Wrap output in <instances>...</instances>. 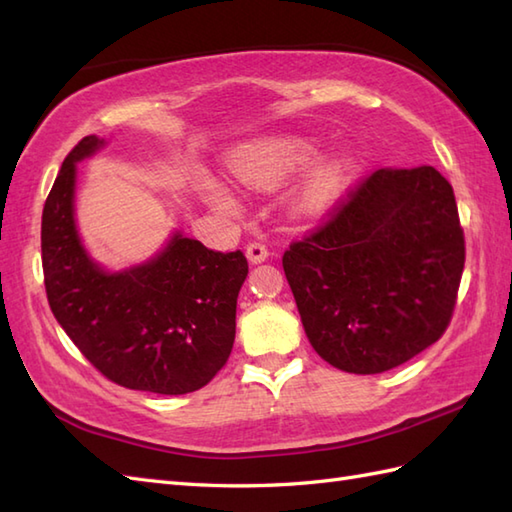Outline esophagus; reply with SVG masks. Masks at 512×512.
Listing matches in <instances>:
<instances>
[{"mask_svg": "<svg viewBox=\"0 0 512 512\" xmlns=\"http://www.w3.org/2000/svg\"><path fill=\"white\" fill-rule=\"evenodd\" d=\"M246 257H248L250 264H262L268 259V248L264 244H259V242L248 244L246 246Z\"/></svg>", "mask_w": 512, "mask_h": 512, "instance_id": "34e87169", "label": "esophagus"}]
</instances>
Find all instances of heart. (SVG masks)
I'll use <instances>...</instances> for the list:
<instances>
[{
    "instance_id": "1",
    "label": "heart",
    "mask_w": 512,
    "mask_h": 512,
    "mask_svg": "<svg viewBox=\"0 0 512 512\" xmlns=\"http://www.w3.org/2000/svg\"><path fill=\"white\" fill-rule=\"evenodd\" d=\"M319 156V145L306 136H270L237 147L228 156L226 165L231 176L246 189L273 191L284 187L288 180L306 171ZM352 165L345 156H330L319 160L306 178L301 180L290 198L292 211L301 217L323 215L341 198ZM204 198L220 211H233L231 193L220 182L204 184Z\"/></svg>"
}]
</instances>
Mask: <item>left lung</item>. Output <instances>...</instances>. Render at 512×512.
Segmentation results:
<instances>
[{"instance_id":"left-lung-1","label":"left lung","mask_w":512,"mask_h":512,"mask_svg":"<svg viewBox=\"0 0 512 512\" xmlns=\"http://www.w3.org/2000/svg\"><path fill=\"white\" fill-rule=\"evenodd\" d=\"M462 270L458 204L429 165L374 171L332 220L284 253L310 345L350 374L387 372L436 343Z\"/></svg>"}]
</instances>
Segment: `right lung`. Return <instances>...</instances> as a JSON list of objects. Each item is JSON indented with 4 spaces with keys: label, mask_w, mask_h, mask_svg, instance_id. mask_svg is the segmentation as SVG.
<instances>
[{
    "label": "right lung",
    "mask_w": 512,
    "mask_h": 512,
    "mask_svg": "<svg viewBox=\"0 0 512 512\" xmlns=\"http://www.w3.org/2000/svg\"><path fill=\"white\" fill-rule=\"evenodd\" d=\"M105 140L85 136L63 160L43 206L41 262L48 303L83 356L114 383L180 396L228 361L246 257L215 253L173 231L154 257L107 270L76 226V165Z\"/></svg>",
    "instance_id": "add662e5"
}]
</instances>
